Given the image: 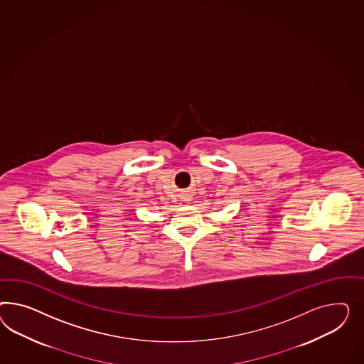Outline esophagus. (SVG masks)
Wrapping results in <instances>:
<instances>
[{
	"label": "esophagus",
	"instance_id": "obj_1",
	"mask_svg": "<svg viewBox=\"0 0 364 364\" xmlns=\"http://www.w3.org/2000/svg\"><path fill=\"white\" fill-rule=\"evenodd\" d=\"M184 201H189V198H186V200H184Z\"/></svg>",
	"mask_w": 364,
	"mask_h": 364
}]
</instances>
